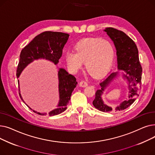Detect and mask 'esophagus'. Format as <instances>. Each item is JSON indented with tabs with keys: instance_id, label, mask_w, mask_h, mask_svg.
Returning <instances> with one entry per match:
<instances>
[{
	"instance_id": "1",
	"label": "esophagus",
	"mask_w": 155,
	"mask_h": 155,
	"mask_svg": "<svg viewBox=\"0 0 155 155\" xmlns=\"http://www.w3.org/2000/svg\"><path fill=\"white\" fill-rule=\"evenodd\" d=\"M79 86L80 87H85L87 86H88V83L86 82L85 80H82L81 81L79 84Z\"/></svg>"
}]
</instances>
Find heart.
<instances>
[{
    "label": "heart",
    "instance_id": "b5f03b06",
    "mask_svg": "<svg viewBox=\"0 0 155 155\" xmlns=\"http://www.w3.org/2000/svg\"><path fill=\"white\" fill-rule=\"evenodd\" d=\"M115 50L112 44L99 38L80 41L74 48V53L65 55V61L73 72H77L84 62L87 71L95 77H100L110 68L114 58Z\"/></svg>",
    "mask_w": 155,
    "mask_h": 155
}]
</instances>
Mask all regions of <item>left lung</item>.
Instances as JSON below:
<instances>
[{
	"instance_id": "1",
	"label": "left lung",
	"mask_w": 155,
	"mask_h": 155,
	"mask_svg": "<svg viewBox=\"0 0 155 155\" xmlns=\"http://www.w3.org/2000/svg\"><path fill=\"white\" fill-rule=\"evenodd\" d=\"M112 39L116 49L117 69L124 71L123 77L128 85V98L115 107L108 106L105 104L102 95L109 84L115 79L118 72L109 73L100 82L101 88L95 92L93 101L94 106L104 112H117L129 107L139 96L141 89L142 67L139 60L137 48L133 41L124 32L113 28L104 29Z\"/></svg>"
}]
</instances>
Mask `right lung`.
Masks as SVG:
<instances>
[{
	"label": "right lung",
	"mask_w": 155,
	"mask_h": 155,
	"mask_svg": "<svg viewBox=\"0 0 155 155\" xmlns=\"http://www.w3.org/2000/svg\"><path fill=\"white\" fill-rule=\"evenodd\" d=\"M69 36L67 33L53 31H45L36 36L27 46L22 49L21 52L17 73H16L18 78L19 77L23 70L35 60L45 59L51 61L54 64H58L62 55L63 47L67 43ZM58 77L60 99L56 109L48 113H41L32 110L26 104L30 109L39 115H48L50 116L60 114L67 109V105L69 103L72 92L77 85V82L74 76L69 74L67 70L63 68H59ZM18 84L19 96L21 100L25 103L20 93L19 80Z\"/></svg>",
	"instance_id": "1"
}]
</instances>
